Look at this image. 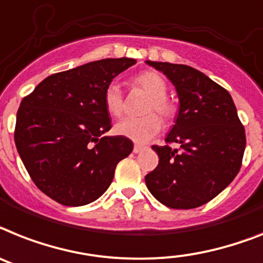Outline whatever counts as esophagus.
<instances>
[{"instance_id":"obj_1","label":"esophagus","mask_w":263,"mask_h":263,"mask_svg":"<svg viewBox=\"0 0 263 263\" xmlns=\"http://www.w3.org/2000/svg\"><path fill=\"white\" fill-rule=\"evenodd\" d=\"M145 147L144 145H140V144H135V147H134V152L135 154H140L142 151H144Z\"/></svg>"}]
</instances>
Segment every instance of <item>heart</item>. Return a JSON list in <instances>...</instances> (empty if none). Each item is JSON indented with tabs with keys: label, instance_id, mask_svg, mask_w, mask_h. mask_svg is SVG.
Returning a JSON list of instances; mask_svg holds the SVG:
<instances>
[{
	"label": "heart",
	"instance_id": "obj_1",
	"mask_svg": "<svg viewBox=\"0 0 263 263\" xmlns=\"http://www.w3.org/2000/svg\"><path fill=\"white\" fill-rule=\"evenodd\" d=\"M134 85L149 95L143 118H127L119 121L115 131L120 136L129 139L132 142L145 143L158 135L163 127L162 119L167 123H173L178 116V105L167 96V83L155 70H143L132 79ZM104 107L114 118H120L124 112V98L120 87L116 83L108 84L104 90Z\"/></svg>",
	"mask_w": 263,
	"mask_h": 263
}]
</instances>
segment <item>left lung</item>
<instances>
[{
  "instance_id": "obj_1",
  "label": "left lung",
  "mask_w": 263,
  "mask_h": 263,
  "mask_svg": "<svg viewBox=\"0 0 263 263\" xmlns=\"http://www.w3.org/2000/svg\"><path fill=\"white\" fill-rule=\"evenodd\" d=\"M175 85L180 108L163 147L152 145L159 164L145 176L164 206L189 210L214 199L239 173L246 134L230 93L199 70L147 61ZM178 142L179 149L170 144Z\"/></svg>"
}]
</instances>
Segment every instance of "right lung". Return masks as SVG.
Here are the masks:
<instances>
[{
    "mask_svg": "<svg viewBox=\"0 0 263 263\" xmlns=\"http://www.w3.org/2000/svg\"><path fill=\"white\" fill-rule=\"evenodd\" d=\"M136 63L104 59L50 74L23 99L14 142L33 183L64 206L100 198L115 168L134 149L124 136H101L112 127L104 90Z\"/></svg>",
    "mask_w": 263,
    "mask_h": 263,
    "instance_id": "add662e5",
    "label": "right lung"
}]
</instances>
